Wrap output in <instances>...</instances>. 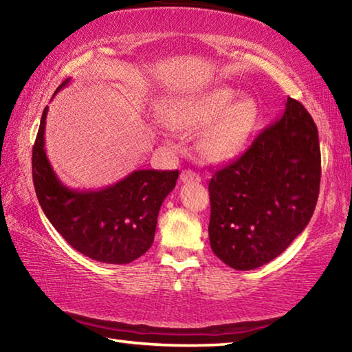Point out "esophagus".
<instances>
[{
    "mask_svg": "<svg viewBox=\"0 0 352 352\" xmlns=\"http://www.w3.org/2000/svg\"><path fill=\"white\" fill-rule=\"evenodd\" d=\"M180 182L182 183H199L200 182V175L195 174L194 170L184 169L180 174Z\"/></svg>",
    "mask_w": 352,
    "mask_h": 352,
    "instance_id": "34e87169",
    "label": "esophagus"
}]
</instances>
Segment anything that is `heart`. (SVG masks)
<instances>
[{
	"label": "heart",
	"instance_id": "b5f03b06",
	"mask_svg": "<svg viewBox=\"0 0 352 352\" xmlns=\"http://www.w3.org/2000/svg\"><path fill=\"white\" fill-rule=\"evenodd\" d=\"M258 104L236 88L216 87L170 104L164 121L172 132L195 136V151L205 163L222 164L239 157L258 122Z\"/></svg>",
	"mask_w": 352,
	"mask_h": 352
}]
</instances>
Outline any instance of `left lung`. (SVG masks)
<instances>
[{
    "label": "left lung",
    "mask_w": 352,
    "mask_h": 352,
    "mask_svg": "<svg viewBox=\"0 0 352 352\" xmlns=\"http://www.w3.org/2000/svg\"><path fill=\"white\" fill-rule=\"evenodd\" d=\"M318 130L298 100L256 136L247 152L212 172L208 233L214 254L253 270L281 254L311 220L320 192Z\"/></svg>",
    "instance_id": "1"
}]
</instances>
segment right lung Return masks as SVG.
<instances>
[{"instance_id": "right-lung-1", "label": "right lung", "mask_w": 352, "mask_h": 352, "mask_svg": "<svg viewBox=\"0 0 352 352\" xmlns=\"http://www.w3.org/2000/svg\"><path fill=\"white\" fill-rule=\"evenodd\" d=\"M46 115L47 107L32 147V180L47 220L71 247L94 261L129 264L138 259L152 247L160 208L175 188L178 170L141 169L98 190L69 189L46 157Z\"/></svg>"}]
</instances>
